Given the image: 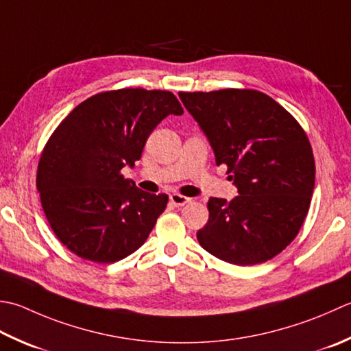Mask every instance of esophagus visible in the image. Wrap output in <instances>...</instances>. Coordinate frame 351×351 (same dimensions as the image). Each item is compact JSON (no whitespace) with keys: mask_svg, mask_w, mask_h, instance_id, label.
<instances>
[{"mask_svg":"<svg viewBox=\"0 0 351 351\" xmlns=\"http://www.w3.org/2000/svg\"><path fill=\"white\" fill-rule=\"evenodd\" d=\"M191 201L190 197H187V196H182V195H180V193H173V195H170V202L175 205V207H182V205H185V204H189Z\"/></svg>","mask_w":351,"mask_h":351,"instance_id":"34e87169","label":"esophagus"}]
</instances>
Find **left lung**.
Returning <instances> with one entry per match:
<instances>
[{
	"instance_id": "left-lung-1",
	"label": "left lung",
	"mask_w": 351,
	"mask_h": 351,
	"mask_svg": "<svg viewBox=\"0 0 351 351\" xmlns=\"http://www.w3.org/2000/svg\"><path fill=\"white\" fill-rule=\"evenodd\" d=\"M225 164L239 195L210 197L197 240L232 265L265 263L297 237L311 207L315 158L304 129L291 112L256 89L180 93Z\"/></svg>"
}]
</instances>
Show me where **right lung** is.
<instances>
[{
  "mask_svg": "<svg viewBox=\"0 0 351 351\" xmlns=\"http://www.w3.org/2000/svg\"><path fill=\"white\" fill-rule=\"evenodd\" d=\"M184 109L161 89L121 88L82 101L54 129L39 158L36 187L51 230L75 256L115 263L146 242L166 210L125 180L158 123Z\"/></svg>",
  "mask_w": 351,
  "mask_h": 351,
  "instance_id": "add662e5",
  "label": "right lung"
}]
</instances>
